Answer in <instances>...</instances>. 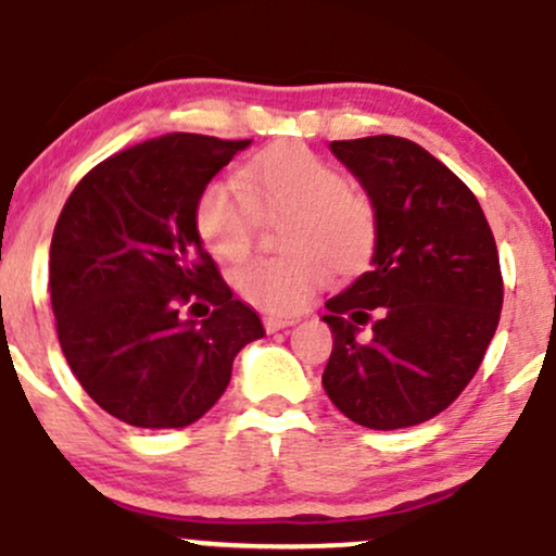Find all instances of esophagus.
<instances>
[{
	"label": "esophagus",
	"mask_w": 556,
	"mask_h": 556,
	"mask_svg": "<svg viewBox=\"0 0 556 556\" xmlns=\"http://www.w3.org/2000/svg\"><path fill=\"white\" fill-rule=\"evenodd\" d=\"M295 321H298V318H292V316H266L264 318V329L271 334V331L292 327V324H295Z\"/></svg>",
	"instance_id": "1"
}]
</instances>
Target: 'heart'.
<instances>
[{"instance_id": "obj_1", "label": "heart", "mask_w": 556, "mask_h": 556, "mask_svg": "<svg viewBox=\"0 0 556 556\" xmlns=\"http://www.w3.org/2000/svg\"><path fill=\"white\" fill-rule=\"evenodd\" d=\"M261 212L298 214L282 258H251L235 287L258 311L290 316L329 282V264L353 271L366 264L379 235V214L334 164L300 143H279L253 156L235 182L214 180L198 193L195 229L216 258L240 261L253 248Z\"/></svg>"}]
</instances>
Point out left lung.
<instances>
[{
    "label": "left lung",
    "mask_w": 556,
    "mask_h": 556,
    "mask_svg": "<svg viewBox=\"0 0 556 556\" xmlns=\"http://www.w3.org/2000/svg\"><path fill=\"white\" fill-rule=\"evenodd\" d=\"M331 154L366 188L379 235L371 271L327 300L321 381L355 424L407 429L446 410L481 366L502 314L500 253L473 190L413 140H331Z\"/></svg>",
    "instance_id": "1"
}]
</instances>
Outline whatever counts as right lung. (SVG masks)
<instances>
[{
	"label": "right lung",
	"mask_w": 556,
	"mask_h": 556,
	"mask_svg": "<svg viewBox=\"0 0 556 556\" xmlns=\"http://www.w3.org/2000/svg\"><path fill=\"white\" fill-rule=\"evenodd\" d=\"M248 143L143 140L96 164L56 219L49 292L62 353L88 397L127 426L195 424L225 394L235 355L264 337L195 229L198 193ZM182 307L213 311L195 323Z\"/></svg>",
	"instance_id": "1"
}]
</instances>
